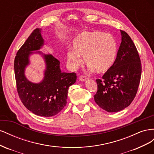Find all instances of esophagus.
I'll return each instance as SVG.
<instances>
[{
    "instance_id": "obj_1",
    "label": "esophagus",
    "mask_w": 154,
    "mask_h": 154,
    "mask_svg": "<svg viewBox=\"0 0 154 154\" xmlns=\"http://www.w3.org/2000/svg\"><path fill=\"white\" fill-rule=\"evenodd\" d=\"M88 79V78L87 76H80V77H79V80H80V81L81 82H85Z\"/></svg>"
}]
</instances>
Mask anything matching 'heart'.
I'll use <instances>...</instances> for the list:
<instances>
[{"label":"heart","mask_w":154,"mask_h":154,"mask_svg":"<svg viewBox=\"0 0 154 154\" xmlns=\"http://www.w3.org/2000/svg\"><path fill=\"white\" fill-rule=\"evenodd\" d=\"M72 49L67 52V63L72 68L82 63L83 57L91 70L105 72L112 68L118 54V45L110 33L99 31H83L72 42Z\"/></svg>","instance_id":"obj_1"}]
</instances>
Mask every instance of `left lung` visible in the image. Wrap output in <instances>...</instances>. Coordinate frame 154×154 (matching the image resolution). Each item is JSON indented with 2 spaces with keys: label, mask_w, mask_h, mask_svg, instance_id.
I'll return each instance as SVG.
<instances>
[{
  "label": "left lung",
  "mask_w": 154,
  "mask_h": 154,
  "mask_svg": "<svg viewBox=\"0 0 154 154\" xmlns=\"http://www.w3.org/2000/svg\"><path fill=\"white\" fill-rule=\"evenodd\" d=\"M122 42L116 61L102 80L97 79L94 101L102 109L116 112L130 105L138 89L141 76V63L133 41L120 30Z\"/></svg>",
  "instance_id": "1"
}]
</instances>
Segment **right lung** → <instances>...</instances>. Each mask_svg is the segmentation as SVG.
Wrapping results in <instances>:
<instances>
[{
  "label": "right lung",
  "mask_w": 154,
  "mask_h": 154,
  "mask_svg": "<svg viewBox=\"0 0 154 154\" xmlns=\"http://www.w3.org/2000/svg\"><path fill=\"white\" fill-rule=\"evenodd\" d=\"M41 31L35 29L18 51L14 69L17 91L24 105L37 116L51 117L66 105L69 87L76 82V75L74 72H62L57 58L39 51L44 45ZM33 54H40L46 64L44 78L38 83L29 81L25 75V70L30 64L29 58Z\"/></svg>",
  "instance_id": "obj_1"
}]
</instances>
